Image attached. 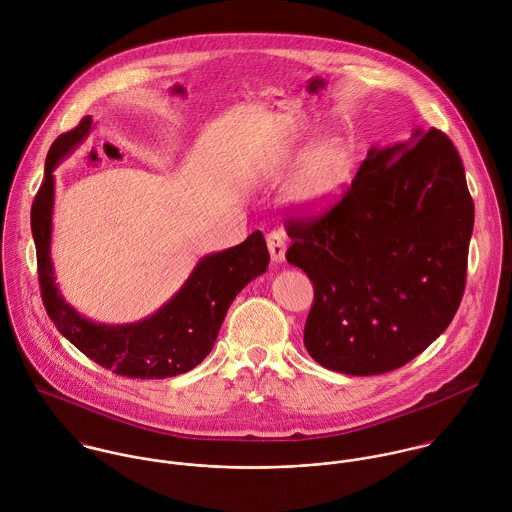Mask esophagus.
<instances>
[{"instance_id":"1","label":"esophagus","mask_w":512,"mask_h":512,"mask_svg":"<svg viewBox=\"0 0 512 512\" xmlns=\"http://www.w3.org/2000/svg\"><path fill=\"white\" fill-rule=\"evenodd\" d=\"M267 247H269L273 263H281L285 259V249H287L285 233L283 231H271L267 235Z\"/></svg>"}]
</instances>
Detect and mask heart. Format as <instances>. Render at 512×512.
I'll return each mask as SVG.
<instances>
[{
	"mask_svg": "<svg viewBox=\"0 0 512 512\" xmlns=\"http://www.w3.org/2000/svg\"><path fill=\"white\" fill-rule=\"evenodd\" d=\"M353 167V153L343 139H325L311 147L303 157L293 199L307 209L329 207L343 191Z\"/></svg>",
	"mask_w": 512,
	"mask_h": 512,
	"instance_id": "1",
	"label": "heart"
}]
</instances>
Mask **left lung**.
I'll list each match as a JSON object with an SVG mask.
<instances>
[{"instance_id":"left-lung-1","label":"left lung","mask_w":512,"mask_h":512,"mask_svg":"<svg viewBox=\"0 0 512 512\" xmlns=\"http://www.w3.org/2000/svg\"><path fill=\"white\" fill-rule=\"evenodd\" d=\"M473 223L465 167L443 131L371 147L331 209L285 221L287 261L315 289L309 355L357 377L421 355L461 305Z\"/></svg>"}]
</instances>
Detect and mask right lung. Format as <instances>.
Wrapping results in <instances>:
<instances>
[{
	"label": "right lung",
	"mask_w": 512,
	"mask_h": 512,
	"mask_svg": "<svg viewBox=\"0 0 512 512\" xmlns=\"http://www.w3.org/2000/svg\"><path fill=\"white\" fill-rule=\"evenodd\" d=\"M87 115L59 135L45 159V177L31 205V233L45 311L57 331L93 363L129 379H167L197 367L213 349L229 305L267 271L269 251L261 231L241 245L203 257L185 285L153 315L129 325H101L63 301L51 265L53 169L91 131Z\"/></svg>",
	"instance_id": "1"
}]
</instances>
